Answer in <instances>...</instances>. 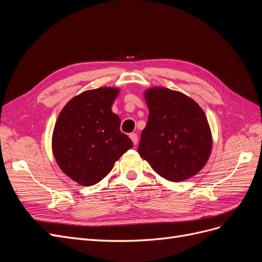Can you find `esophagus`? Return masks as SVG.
I'll use <instances>...</instances> for the list:
<instances>
[{
    "instance_id": "obj_1",
    "label": "esophagus",
    "mask_w": 262,
    "mask_h": 262,
    "mask_svg": "<svg viewBox=\"0 0 262 262\" xmlns=\"http://www.w3.org/2000/svg\"><path fill=\"white\" fill-rule=\"evenodd\" d=\"M129 137H130L131 141L133 142V144L137 145V143H138V136H137V133H131Z\"/></svg>"
}]
</instances>
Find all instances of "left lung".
<instances>
[{"label":"left lung","instance_id":"8db88e82","mask_svg":"<svg viewBox=\"0 0 262 262\" xmlns=\"http://www.w3.org/2000/svg\"><path fill=\"white\" fill-rule=\"evenodd\" d=\"M149 110L138 152L158 175L184 181L196 175L212 150V134L202 108L187 95L166 87L144 93Z\"/></svg>","mask_w":262,"mask_h":262}]
</instances>
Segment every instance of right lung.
Here are the masks:
<instances>
[{
	"mask_svg": "<svg viewBox=\"0 0 262 262\" xmlns=\"http://www.w3.org/2000/svg\"><path fill=\"white\" fill-rule=\"evenodd\" d=\"M118 94L116 87L83 92L68 102L54 124L53 156L61 170L78 185L97 184L133 146L112 110Z\"/></svg>",
	"mask_w": 262,
	"mask_h": 262,
	"instance_id": "1",
	"label": "right lung"
}]
</instances>
